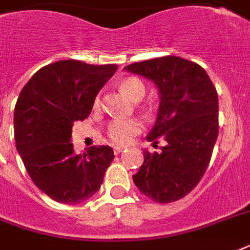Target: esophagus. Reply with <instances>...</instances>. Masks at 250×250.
Returning <instances> with one entry per match:
<instances>
[{
  "label": "esophagus",
  "mask_w": 250,
  "mask_h": 250,
  "mask_svg": "<svg viewBox=\"0 0 250 250\" xmlns=\"http://www.w3.org/2000/svg\"><path fill=\"white\" fill-rule=\"evenodd\" d=\"M125 149V146H122V145H115V146H114V153H115V154H118V153L123 152Z\"/></svg>",
  "instance_id": "34e87169"
}]
</instances>
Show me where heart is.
Here are the masks:
<instances>
[{
	"label": "heart",
	"mask_w": 250,
	"mask_h": 250,
	"mask_svg": "<svg viewBox=\"0 0 250 250\" xmlns=\"http://www.w3.org/2000/svg\"><path fill=\"white\" fill-rule=\"evenodd\" d=\"M119 88L125 94H127L132 101H140L145 96V85L137 78H125L119 83ZM101 105V96L98 94L94 98L93 106L97 109ZM144 125L140 119L131 118V119H113L107 125L106 133L110 140L117 144H128L133 137L141 132Z\"/></svg>",
	"instance_id": "1"
}]
</instances>
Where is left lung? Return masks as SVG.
<instances>
[{"label":"left lung","instance_id":"1","mask_svg":"<svg viewBox=\"0 0 250 250\" xmlns=\"http://www.w3.org/2000/svg\"><path fill=\"white\" fill-rule=\"evenodd\" d=\"M125 70L158 86V117L146 140L166 141L162 152H144L133 183L153 201H178L197 186L210 164L219 129L217 89L200 64L180 57L136 62Z\"/></svg>","mask_w":250,"mask_h":250}]
</instances>
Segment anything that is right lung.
<instances>
[{
    "mask_svg": "<svg viewBox=\"0 0 250 250\" xmlns=\"http://www.w3.org/2000/svg\"><path fill=\"white\" fill-rule=\"evenodd\" d=\"M117 64L58 61L41 67L28 80L14 109L18 153L32 182L62 204H79L93 196L114 160L109 145L74 153V122L92 111L94 98L117 71Z\"/></svg>",
    "mask_w": 250,
    "mask_h": 250,
    "instance_id": "1",
    "label": "right lung"
}]
</instances>
